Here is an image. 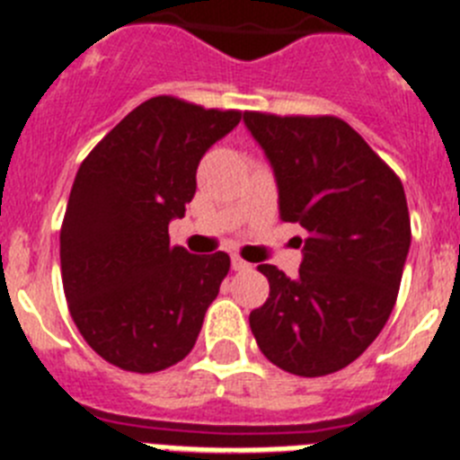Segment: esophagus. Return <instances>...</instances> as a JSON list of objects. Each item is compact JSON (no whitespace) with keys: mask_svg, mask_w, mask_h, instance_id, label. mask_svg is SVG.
I'll return each instance as SVG.
<instances>
[{"mask_svg":"<svg viewBox=\"0 0 460 460\" xmlns=\"http://www.w3.org/2000/svg\"><path fill=\"white\" fill-rule=\"evenodd\" d=\"M233 270L234 271H246V270H251V265H249V262H246V260L239 258V255H234V258H233Z\"/></svg>","mask_w":460,"mask_h":460,"instance_id":"obj_1","label":"esophagus"}]
</instances>
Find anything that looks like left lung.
<instances>
[{
    "label": "left lung",
    "instance_id": "1",
    "mask_svg": "<svg viewBox=\"0 0 460 460\" xmlns=\"http://www.w3.org/2000/svg\"><path fill=\"white\" fill-rule=\"evenodd\" d=\"M243 124L274 168L280 221L308 233L296 279L258 267L270 296L251 332L283 371L329 376L367 350L396 304L410 251L403 184L339 117L243 112Z\"/></svg>",
    "mask_w": 460,
    "mask_h": 460
}]
</instances>
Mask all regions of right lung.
<instances>
[{"mask_svg": "<svg viewBox=\"0 0 460 460\" xmlns=\"http://www.w3.org/2000/svg\"><path fill=\"white\" fill-rule=\"evenodd\" d=\"M239 119V110L154 96L80 165L59 233L64 295L112 367L156 373L193 350L230 255H190L170 243L168 226L193 200L200 158Z\"/></svg>", "mask_w": 460, "mask_h": 460, "instance_id": "add662e5", "label": "right lung"}]
</instances>
